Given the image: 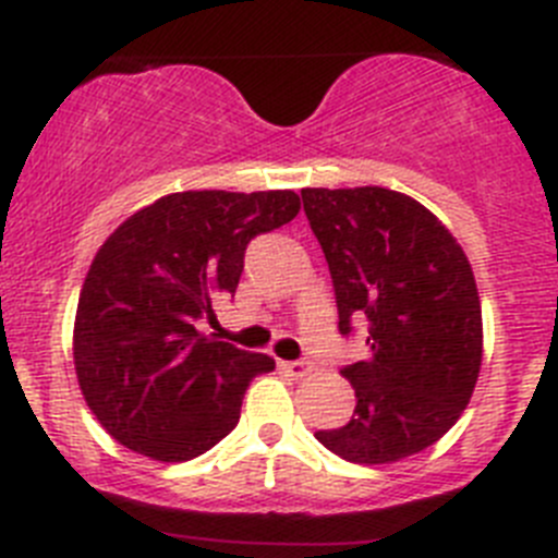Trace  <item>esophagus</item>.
<instances>
[{
    "label": "esophagus",
    "mask_w": 558,
    "mask_h": 558,
    "mask_svg": "<svg viewBox=\"0 0 558 558\" xmlns=\"http://www.w3.org/2000/svg\"><path fill=\"white\" fill-rule=\"evenodd\" d=\"M278 366L283 373H289L291 378H305L311 373L308 361H278Z\"/></svg>",
    "instance_id": "esophagus-1"
}]
</instances>
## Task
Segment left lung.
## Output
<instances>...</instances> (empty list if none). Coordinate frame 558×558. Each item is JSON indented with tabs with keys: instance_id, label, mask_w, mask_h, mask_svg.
I'll use <instances>...</instances> for the list:
<instances>
[{
	"instance_id": "left-lung-1",
	"label": "left lung",
	"mask_w": 558,
	"mask_h": 558,
	"mask_svg": "<svg viewBox=\"0 0 558 558\" xmlns=\"http://www.w3.org/2000/svg\"><path fill=\"white\" fill-rule=\"evenodd\" d=\"M328 260L339 330L366 319L369 359L341 366L353 420L316 439L355 464H391L448 434L473 398L484 353L464 250L425 205L380 185L303 189Z\"/></svg>"
}]
</instances>
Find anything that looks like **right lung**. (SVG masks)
I'll return each instance as SVG.
<instances>
[{"label": "right lung", "instance_id": "right-lung-1", "mask_svg": "<svg viewBox=\"0 0 558 558\" xmlns=\"http://www.w3.org/2000/svg\"><path fill=\"white\" fill-rule=\"evenodd\" d=\"M294 192H178L124 219L94 255L74 319V369L105 430L155 461H189L230 434L275 359L203 336L255 235L298 217Z\"/></svg>", "mask_w": 558, "mask_h": 558}]
</instances>
